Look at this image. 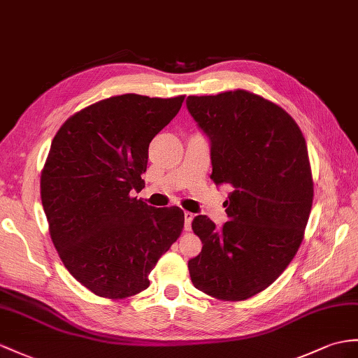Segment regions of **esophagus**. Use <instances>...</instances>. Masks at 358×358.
I'll use <instances>...</instances> for the list:
<instances>
[{
	"mask_svg": "<svg viewBox=\"0 0 358 358\" xmlns=\"http://www.w3.org/2000/svg\"><path fill=\"white\" fill-rule=\"evenodd\" d=\"M184 217H185L184 229H185V231H189V229H191V222H193V219H194V214L189 213V211H185V213H184Z\"/></svg>",
	"mask_w": 358,
	"mask_h": 358,
	"instance_id": "1",
	"label": "esophagus"
}]
</instances>
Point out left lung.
<instances>
[{"mask_svg":"<svg viewBox=\"0 0 358 358\" xmlns=\"http://www.w3.org/2000/svg\"><path fill=\"white\" fill-rule=\"evenodd\" d=\"M187 109L209 141L215 185H228L229 222L196 215L202 252L188 261L196 289L245 301L278 280L298 252L313 203L308 150L282 108L237 90L189 95Z\"/></svg>","mask_w":358,"mask_h":358,"instance_id":"1","label":"left lung"}]
</instances>
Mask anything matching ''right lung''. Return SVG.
Returning a JSON list of instances; mask_svg holds the SVG:
<instances>
[{"instance_id":"right-lung-1","label":"right lung","mask_w":358,"mask_h":358,"mask_svg":"<svg viewBox=\"0 0 358 358\" xmlns=\"http://www.w3.org/2000/svg\"><path fill=\"white\" fill-rule=\"evenodd\" d=\"M182 101L117 95L74 113L51 143L41 176L51 240L68 272L103 298L145 290L184 228L180 208L132 197L144 187L149 144Z\"/></svg>"}]
</instances>
